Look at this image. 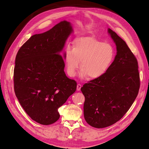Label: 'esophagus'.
Listing matches in <instances>:
<instances>
[{"mask_svg": "<svg viewBox=\"0 0 149 149\" xmlns=\"http://www.w3.org/2000/svg\"><path fill=\"white\" fill-rule=\"evenodd\" d=\"M81 88V84H77V91H80Z\"/></svg>", "mask_w": 149, "mask_h": 149, "instance_id": "1", "label": "esophagus"}]
</instances>
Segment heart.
Instances as JSON below:
<instances>
[{
  "instance_id": "obj_1",
  "label": "heart",
  "mask_w": 149,
  "mask_h": 149,
  "mask_svg": "<svg viewBox=\"0 0 149 149\" xmlns=\"http://www.w3.org/2000/svg\"><path fill=\"white\" fill-rule=\"evenodd\" d=\"M115 56V48L110 43L93 37L78 38L72 49L68 47L65 52L67 72L70 76H74L80 62V77L98 79L107 71Z\"/></svg>"
}]
</instances>
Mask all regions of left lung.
<instances>
[{
    "instance_id": "left-lung-1",
    "label": "left lung",
    "mask_w": 149,
    "mask_h": 149,
    "mask_svg": "<svg viewBox=\"0 0 149 149\" xmlns=\"http://www.w3.org/2000/svg\"><path fill=\"white\" fill-rule=\"evenodd\" d=\"M108 33L116 46V55L107 71L85 83L84 119L90 126L104 128L115 124L126 113L136 99L140 81L138 61L123 39L110 28Z\"/></svg>"
}]
</instances>
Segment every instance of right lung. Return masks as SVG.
<instances>
[{"label":"right lung","mask_w":149,"mask_h":149,"mask_svg":"<svg viewBox=\"0 0 149 149\" xmlns=\"http://www.w3.org/2000/svg\"><path fill=\"white\" fill-rule=\"evenodd\" d=\"M73 32L71 23L61 21L49 31L31 36L19 49L15 61V95L31 118L49 125L60 118L58 109L75 92L77 82L64 71V48Z\"/></svg>","instance_id":"1"}]
</instances>
